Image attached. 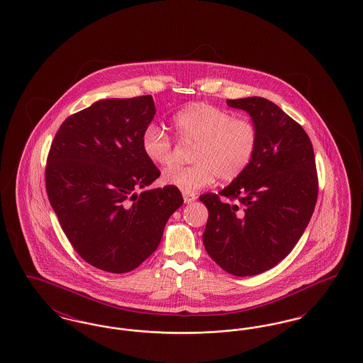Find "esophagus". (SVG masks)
Segmentation results:
<instances>
[{
  "label": "esophagus",
  "instance_id": "obj_1",
  "mask_svg": "<svg viewBox=\"0 0 363 363\" xmlns=\"http://www.w3.org/2000/svg\"><path fill=\"white\" fill-rule=\"evenodd\" d=\"M196 199H197V197H196V194H194V193H184V201H185L186 204L193 203Z\"/></svg>",
  "mask_w": 363,
  "mask_h": 363
}]
</instances>
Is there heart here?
Returning <instances> with one entry per match:
<instances>
[{
  "label": "heart",
  "mask_w": 363,
  "mask_h": 363,
  "mask_svg": "<svg viewBox=\"0 0 363 363\" xmlns=\"http://www.w3.org/2000/svg\"><path fill=\"white\" fill-rule=\"evenodd\" d=\"M173 126L182 141L197 144L191 156L194 164L175 167L163 175L166 185L184 193L209 186L216 177L222 182L238 179L259 150V132L255 122L212 104H190L174 116ZM141 150L156 166H173V138L156 123L143 129Z\"/></svg>",
  "instance_id": "1"
}]
</instances>
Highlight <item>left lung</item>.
Wrapping results in <instances>:
<instances>
[{
	"instance_id": "1",
	"label": "left lung",
	"mask_w": 363,
	"mask_h": 363,
	"mask_svg": "<svg viewBox=\"0 0 363 363\" xmlns=\"http://www.w3.org/2000/svg\"><path fill=\"white\" fill-rule=\"evenodd\" d=\"M252 116L259 132L250 167L227 188L206 193L203 242L225 272L252 277L274 268L296 245L311 220L318 177L311 138L279 106L259 96L227 99Z\"/></svg>"
}]
</instances>
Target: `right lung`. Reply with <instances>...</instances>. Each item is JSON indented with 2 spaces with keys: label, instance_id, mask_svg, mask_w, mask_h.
Returning <instances> with one entry per match:
<instances>
[{
  "label": "right lung",
  "instance_id": "1",
  "mask_svg": "<svg viewBox=\"0 0 363 363\" xmlns=\"http://www.w3.org/2000/svg\"><path fill=\"white\" fill-rule=\"evenodd\" d=\"M154 116L151 95L99 101L62 122L50 145L49 201L76 253L106 272H130L148 259L184 203L170 185L135 193L160 175L141 150Z\"/></svg>",
  "mask_w": 363,
  "mask_h": 363
}]
</instances>
